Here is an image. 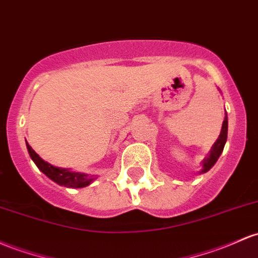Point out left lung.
<instances>
[{
	"instance_id": "left-lung-1",
	"label": "left lung",
	"mask_w": 258,
	"mask_h": 258,
	"mask_svg": "<svg viewBox=\"0 0 258 258\" xmlns=\"http://www.w3.org/2000/svg\"><path fill=\"white\" fill-rule=\"evenodd\" d=\"M226 138H228V118H226V116H225V120H224V122H223L222 131H220L219 138H218L217 142L214 143V146L212 147L211 153H209V157H207L205 160L202 161V171L201 172H207L209 169H211L212 166L216 164L218 158L220 157L223 149H224Z\"/></svg>"
}]
</instances>
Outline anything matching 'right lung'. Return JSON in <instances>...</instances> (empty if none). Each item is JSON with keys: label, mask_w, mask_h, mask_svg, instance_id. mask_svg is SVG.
Returning a JSON list of instances; mask_svg holds the SVG:
<instances>
[{"label": "right lung", "mask_w": 258, "mask_h": 258, "mask_svg": "<svg viewBox=\"0 0 258 258\" xmlns=\"http://www.w3.org/2000/svg\"><path fill=\"white\" fill-rule=\"evenodd\" d=\"M27 148L28 152H29L30 158H32L34 163H35V165L38 166L47 177H50L51 180L57 182L58 185L66 186V187H84V186H88L93 180H94L92 179V176H88L87 174H83V172H75L69 170V169H62L57 168V166L51 165L47 161L42 160L28 143Z\"/></svg>", "instance_id": "right-lung-1"}]
</instances>
